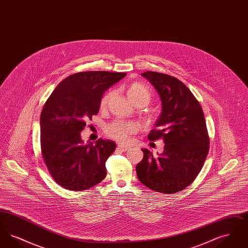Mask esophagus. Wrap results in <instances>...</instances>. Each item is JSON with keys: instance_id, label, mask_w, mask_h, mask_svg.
<instances>
[{"instance_id": "obj_1", "label": "esophagus", "mask_w": 248, "mask_h": 248, "mask_svg": "<svg viewBox=\"0 0 248 248\" xmlns=\"http://www.w3.org/2000/svg\"><path fill=\"white\" fill-rule=\"evenodd\" d=\"M117 149L120 150L121 152H126V151L129 150L130 148L128 146H125V145H124V144H118Z\"/></svg>"}]
</instances>
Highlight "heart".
<instances>
[{"instance_id":"heart-1","label":"heart","mask_w":248,"mask_h":248,"mask_svg":"<svg viewBox=\"0 0 248 248\" xmlns=\"http://www.w3.org/2000/svg\"><path fill=\"white\" fill-rule=\"evenodd\" d=\"M111 92L104 94L99 102V108L105 109L111 97ZM126 94L130 101L135 106H146L152 99L150 89L141 83H132L126 88ZM138 130V125L131 122L116 120L108 124L105 127V134L108 138L117 141H126L130 135Z\"/></svg>"}]
</instances>
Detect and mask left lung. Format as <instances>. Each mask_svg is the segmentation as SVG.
<instances>
[{"label": "left lung", "mask_w": 248, "mask_h": 248, "mask_svg": "<svg viewBox=\"0 0 248 248\" xmlns=\"http://www.w3.org/2000/svg\"><path fill=\"white\" fill-rule=\"evenodd\" d=\"M160 95L162 113L148 139L165 142L163 154L154 157L147 149L137 165V176L146 187L175 193L189 186L200 173L209 152V137L200 103L189 88L170 75L141 74Z\"/></svg>", "instance_id": "left-lung-1"}]
</instances>
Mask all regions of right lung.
<instances>
[{
	"label": "right lung",
	"instance_id": "1",
	"mask_svg": "<svg viewBox=\"0 0 248 248\" xmlns=\"http://www.w3.org/2000/svg\"><path fill=\"white\" fill-rule=\"evenodd\" d=\"M126 73L83 71L68 76L55 88L41 113V150L53 179L61 187L83 190L107 175V159L116 144L99 139L86 144L81 132L98 113L99 102L110 86Z\"/></svg>",
	"mask_w": 248,
	"mask_h": 248
}]
</instances>
